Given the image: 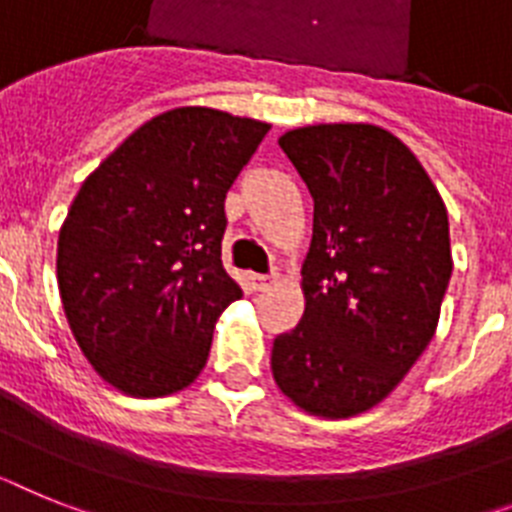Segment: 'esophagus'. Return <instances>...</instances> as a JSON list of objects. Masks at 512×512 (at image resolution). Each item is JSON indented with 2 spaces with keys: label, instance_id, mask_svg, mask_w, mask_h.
<instances>
[{
  "label": "esophagus",
  "instance_id": "1",
  "mask_svg": "<svg viewBox=\"0 0 512 512\" xmlns=\"http://www.w3.org/2000/svg\"><path fill=\"white\" fill-rule=\"evenodd\" d=\"M273 281H276V276H260V273H249L247 276V283L252 291H265Z\"/></svg>",
  "mask_w": 512,
  "mask_h": 512
}]
</instances>
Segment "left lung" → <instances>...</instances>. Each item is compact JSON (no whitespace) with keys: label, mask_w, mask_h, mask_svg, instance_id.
I'll list each match as a JSON object with an SVG mask.
<instances>
[{"label":"left lung","mask_w":512,"mask_h":512,"mask_svg":"<svg viewBox=\"0 0 512 512\" xmlns=\"http://www.w3.org/2000/svg\"><path fill=\"white\" fill-rule=\"evenodd\" d=\"M315 200L304 315L273 341L283 395L346 419L388 398L427 349L453 273L448 210L406 145L375 124L281 135Z\"/></svg>","instance_id":"obj_1"}]
</instances>
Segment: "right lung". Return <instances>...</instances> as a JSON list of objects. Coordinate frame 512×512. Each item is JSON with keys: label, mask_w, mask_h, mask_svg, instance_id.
<instances>
[{"label": "right lung", "mask_w": 512, "mask_h": 512, "mask_svg": "<svg viewBox=\"0 0 512 512\" xmlns=\"http://www.w3.org/2000/svg\"><path fill=\"white\" fill-rule=\"evenodd\" d=\"M270 124L205 106L158 114L88 176L59 229L72 336L117 390L158 398L208 362L218 315L242 296L223 270V200Z\"/></svg>", "instance_id": "add662e5"}]
</instances>
